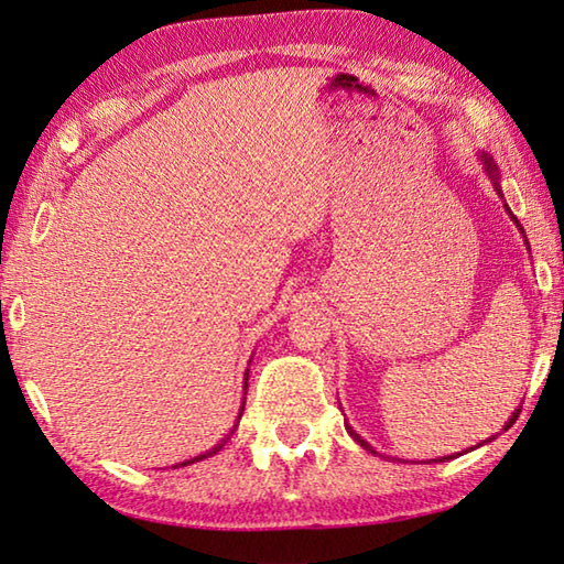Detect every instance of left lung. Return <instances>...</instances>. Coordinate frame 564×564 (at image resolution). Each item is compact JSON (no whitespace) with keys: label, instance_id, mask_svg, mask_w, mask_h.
I'll return each instance as SVG.
<instances>
[{"label":"left lung","instance_id":"obj_1","mask_svg":"<svg viewBox=\"0 0 564 564\" xmlns=\"http://www.w3.org/2000/svg\"><path fill=\"white\" fill-rule=\"evenodd\" d=\"M482 158H486V165H488V171H490V173H496V165H492V161H490V158H488V155H482ZM496 191H498V195H500V185H498V181H496ZM508 213H510V207H508ZM510 215H512V213H510ZM512 220H516V223H518V217H516V215H512ZM518 225H520V223H518ZM516 419H518V416H512V419H510V423H516ZM347 429H349V426H347ZM349 433H351V436H354V441H357V443H361V446H364V448H369V451H371V446H369V443H367V441H364V438H359V433H354L351 429H349ZM371 453H373V451H371Z\"/></svg>","mask_w":564,"mask_h":564}]
</instances>
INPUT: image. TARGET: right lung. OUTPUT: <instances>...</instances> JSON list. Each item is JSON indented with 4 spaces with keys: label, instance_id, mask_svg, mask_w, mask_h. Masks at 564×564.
<instances>
[{
    "label": "right lung",
    "instance_id": "add662e5",
    "mask_svg": "<svg viewBox=\"0 0 564 564\" xmlns=\"http://www.w3.org/2000/svg\"><path fill=\"white\" fill-rule=\"evenodd\" d=\"M240 416H242V413H240ZM235 431V429H232ZM230 431V433H232ZM227 438H230V436H227ZM227 438H223L220 443H217V446L215 448H210V451H207V453H203V456H197V458H191V460H185V463H181V466H187V463H195V460H203V458H207V456H213V453H217V451H220L223 446H225V443H227Z\"/></svg>",
    "mask_w": 564,
    "mask_h": 564
}]
</instances>
